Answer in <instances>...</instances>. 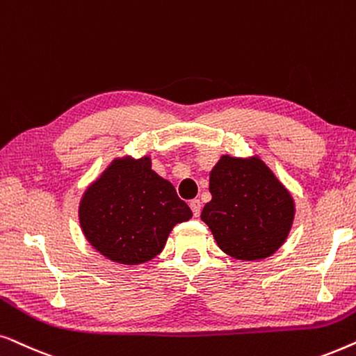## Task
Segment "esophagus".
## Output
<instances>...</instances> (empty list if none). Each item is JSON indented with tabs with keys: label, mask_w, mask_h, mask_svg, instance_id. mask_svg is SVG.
Instances as JSON below:
<instances>
[{
	"label": "esophagus",
	"mask_w": 356,
	"mask_h": 356,
	"mask_svg": "<svg viewBox=\"0 0 356 356\" xmlns=\"http://www.w3.org/2000/svg\"><path fill=\"white\" fill-rule=\"evenodd\" d=\"M191 208H192V213L193 216H200V211H202V202L200 200H192L191 202Z\"/></svg>",
	"instance_id": "1"
}]
</instances>
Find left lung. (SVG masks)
I'll return each instance as SVG.
<instances>
[{
	"instance_id": "1",
	"label": "left lung",
	"mask_w": 356,
	"mask_h": 356,
	"mask_svg": "<svg viewBox=\"0 0 356 356\" xmlns=\"http://www.w3.org/2000/svg\"><path fill=\"white\" fill-rule=\"evenodd\" d=\"M210 192L202 220L222 252L238 260H259L285 243L295 203L259 158L222 156L210 174Z\"/></svg>"
}]
</instances>
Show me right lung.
<instances>
[{"mask_svg": "<svg viewBox=\"0 0 356 356\" xmlns=\"http://www.w3.org/2000/svg\"><path fill=\"white\" fill-rule=\"evenodd\" d=\"M191 218V208L151 169L148 156L113 161L79 205V222L92 248L127 265L156 257L170 229Z\"/></svg>", "mask_w": 356, "mask_h": 356, "instance_id": "add662e5", "label": "right lung"}]
</instances>
